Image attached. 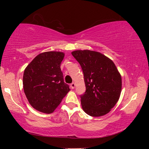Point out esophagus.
<instances>
[{"mask_svg": "<svg viewBox=\"0 0 149 149\" xmlns=\"http://www.w3.org/2000/svg\"><path fill=\"white\" fill-rule=\"evenodd\" d=\"M75 86V83H72V84H71V85H70V87H71L72 89H74Z\"/></svg>", "mask_w": 149, "mask_h": 149, "instance_id": "obj_1", "label": "esophagus"}]
</instances>
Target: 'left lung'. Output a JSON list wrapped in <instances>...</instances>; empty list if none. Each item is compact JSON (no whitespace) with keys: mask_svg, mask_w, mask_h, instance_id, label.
Here are the masks:
<instances>
[{"mask_svg":"<svg viewBox=\"0 0 149 149\" xmlns=\"http://www.w3.org/2000/svg\"><path fill=\"white\" fill-rule=\"evenodd\" d=\"M84 75L86 91L80 95L84 112L91 116L107 114L119 100L122 77L112 60L99 52L89 50L72 52Z\"/></svg>","mask_w":149,"mask_h":149,"instance_id":"obj_1","label":"left lung"}]
</instances>
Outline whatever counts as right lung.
Instances as JSON below:
<instances>
[{
	"mask_svg": "<svg viewBox=\"0 0 149 149\" xmlns=\"http://www.w3.org/2000/svg\"><path fill=\"white\" fill-rule=\"evenodd\" d=\"M62 52L49 51L39 54L24 70V91L29 104L39 112L50 114L68 93L69 85L64 81L60 64Z\"/></svg>",
	"mask_w": 149,
	"mask_h": 149,
	"instance_id": "obj_1",
	"label": "right lung"
}]
</instances>
